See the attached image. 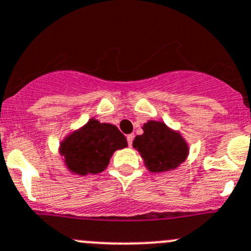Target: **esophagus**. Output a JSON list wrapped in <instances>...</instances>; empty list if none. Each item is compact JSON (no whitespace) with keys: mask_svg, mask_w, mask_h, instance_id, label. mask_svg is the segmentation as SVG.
<instances>
[{"mask_svg":"<svg viewBox=\"0 0 251 251\" xmlns=\"http://www.w3.org/2000/svg\"><path fill=\"white\" fill-rule=\"evenodd\" d=\"M133 137H135V136H133V133H131V135H127V143H128V146H131L132 145V141H133Z\"/></svg>","mask_w":251,"mask_h":251,"instance_id":"34e87169","label":"esophagus"}]
</instances>
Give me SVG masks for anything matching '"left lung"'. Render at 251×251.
<instances>
[{
  "label": "left lung",
  "instance_id": "1",
  "mask_svg": "<svg viewBox=\"0 0 251 251\" xmlns=\"http://www.w3.org/2000/svg\"><path fill=\"white\" fill-rule=\"evenodd\" d=\"M142 128L143 133L136 136L132 146L140 152L150 172H168L186 159L189 147L179 132L170 130L164 123L152 120Z\"/></svg>",
  "mask_w": 251,
  "mask_h": 251
}]
</instances>
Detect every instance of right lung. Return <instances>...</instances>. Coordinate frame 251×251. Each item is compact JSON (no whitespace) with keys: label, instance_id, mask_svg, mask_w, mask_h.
Listing matches in <instances>:
<instances>
[{"label":"right lung","instance_id":"obj_1","mask_svg":"<svg viewBox=\"0 0 251 251\" xmlns=\"http://www.w3.org/2000/svg\"><path fill=\"white\" fill-rule=\"evenodd\" d=\"M127 146V141L115 125L91 119L83 127L67 136L60 146V153L72 173L97 174L108 167L116 150Z\"/></svg>","mask_w":251,"mask_h":251}]
</instances>
